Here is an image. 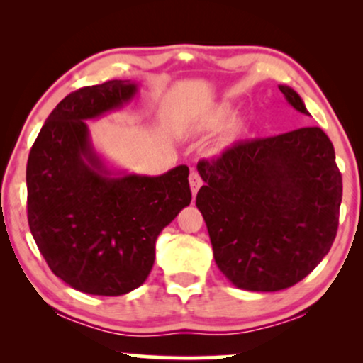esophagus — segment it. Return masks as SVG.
Here are the masks:
<instances>
[{"label": "esophagus", "instance_id": "esophagus-1", "mask_svg": "<svg viewBox=\"0 0 363 363\" xmlns=\"http://www.w3.org/2000/svg\"><path fill=\"white\" fill-rule=\"evenodd\" d=\"M189 184H191V191H193V196H196V193H198V191H199V187L203 186L201 177H199L198 170H196V169H191V174H189Z\"/></svg>", "mask_w": 363, "mask_h": 363}]
</instances>
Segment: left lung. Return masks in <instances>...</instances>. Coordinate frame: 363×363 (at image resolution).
Instances as JSON below:
<instances>
[{"mask_svg":"<svg viewBox=\"0 0 363 363\" xmlns=\"http://www.w3.org/2000/svg\"><path fill=\"white\" fill-rule=\"evenodd\" d=\"M278 89L294 109L309 116L297 91ZM198 172L205 186L196 206L215 262L239 289L294 286L335 242L343 182L320 128L237 141L218 157L199 160Z\"/></svg>","mask_w":363,"mask_h":363,"instance_id":"1","label":"left lung"}]
</instances>
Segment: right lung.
Wrapping results in <instances>:
<instances>
[{"mask_svg": "<svg viewBox=\"0 0 363 363\" xmlns=\"http://www.w3.org/2000/svg\"><path fill=\"white\" fill-rule=\"evenodd\" d=\"M136 90L131 80H109L72 91L28 153V227L51 272L85 294L138 289L158 234L191 203L186 165L157 177L112 176L91 147L85 121L119 109Z\"/></svg>", "mask_w": 363, "mask_h": 363, "instance_id": "add662e5", "label": "right lung"}]
</instances>
